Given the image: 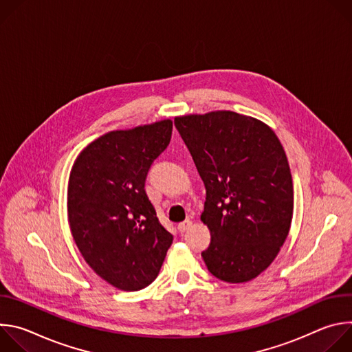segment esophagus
Instances as JSON below:
<instances>
[{
    "instance_id": "esophagus-1",
    "label": "esophagus",
    "mask_w": 352,
    "mask_h": 352,
    "mask_svg": "<svg viewBox=\"0 0 352 352\" xmlns=\"http://www.w3.org/2000/svg\"><path fill=\"white\" fill-rule=\"evenodd\" d=\"M190 227H192V221H190V220H185V221H182V223L178 224V231H179V232H185V231H188Z\"/></svg>"
}]
</instances>
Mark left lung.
Segmentation results:
<instances>
[{
  "label": "left lung",
  "instance_id": "8db88e82",
  "mask_svg": "<svg viewBox=\"0 0 352 352\" xmlns=\"http://www.w3.org/2000/svg\"><path fill=\"white\" fill-rule=\"evenodd\" d=\"M206 188L200 216L212 241L202 258L227 283H246L265 272L287 239L292 177L284 148L265 122L234 111L177 117Z\"/></svg>",
  "mask_w": 352,
  "mask_h": 352
}]
</instances>
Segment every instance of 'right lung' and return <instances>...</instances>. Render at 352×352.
<instances>
[{"instance_id": "obj_1", "label": "right lung", "mask_w": 352, "mask_h": 352, "mask_svg": "<svg viewBox=\"0 0 352 352\" xmlns=\"http://www.w3.org/2000/svg\"><path fill=\"white\" fill-rule=\"evenodd\" d=\"M171 132V120L111 131L87 144L71 170L68 221L75 243L96 274L122 291L152 284L173 243L144 190Z\"/></svg>"}]
</instances>
